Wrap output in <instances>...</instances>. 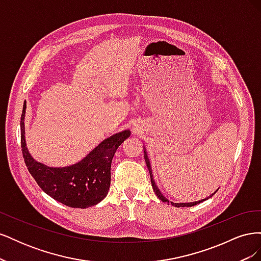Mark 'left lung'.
<instances>
[{
  "mask_svg": "<svg viewBox=\"0 0 261 261\" xmlns=\"http://www.w3.org/2000/svg\"><path fill=\"white\" fill-rule=\"evenodd\" d=\"M144 154H145V161H146V164H147V168H148V170H149V173H150V179H151V185H152V188H153V192H154V194L158 196V198H159L160 200H162L163 202H167V203H170V201L165 198V197L161 194V192H160V189L158 188V186L155 185V183H154V179H153V175H152V172H151V167H150V162H149V159H148V156H147V153H146V151L144 150ZM218 191H216L215 193H213L212 195H210L209 197H207V198H204V199H201V200H199V201H195V202H187V203H174V202H171V204L172 206H174V207H177V208H179V207H193V206H196V204H198V203H200V202H202V201H204V200H207V199H209L210 197H212L213 195H215L216 193H217Z\"/></svg>",
  "mask_w": 261,
  "mask_h": 261,
  "instance_id": "1",
  "label": "left lung"
}]
</instances>
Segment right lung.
I'll return each mask as SVG.
<instances>
[{"mask_svg": "<svg viewBox=\"0 0 261 261\" xmlns=\"http://www.w3.org/2000/svg\"><path fill=\"white\" fill-rule=\"evenodd\" d=\"M26 102L20 117V141L29 173L42 191L53 199L72 208H88L107 196L111 184V163L116 149L130 136L123 130L102 141L82 161L65 168H50L34 160L25 141Z\"/></svg>", "mask_w": 261, "mask_h": 261, "instance_id": "add662e5", "label": "right lung"}]
</instances>
